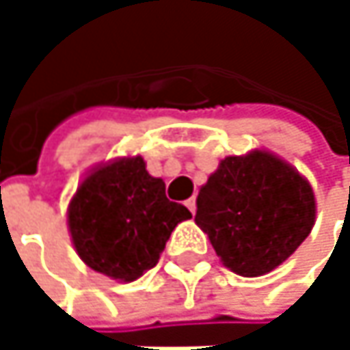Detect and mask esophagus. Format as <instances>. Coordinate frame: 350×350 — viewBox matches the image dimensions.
Returning <instances> with one entry per match:
<instances>
[{"label": "esophagus", "mask_w": 350, "mask_h": 350, "mask_svg": "<svg viewBox=\"0 0 350 350\" xmlns=\"http://www.w3.org/2000/svg\"><path fill=\"white\" fill-rule=\"evenodd\" d=\"M186 206H188V211L194 215V213H196V198H188V200H186Z\"/></svg>", "instance_id": "1"}]
</instances>
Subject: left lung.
I'll return each mask as SVG.
<instances>
[{"mask_svg":"<svg viewBox=\"0 0 350 350\" xmlns=\"http://www.w3.org/2000/svg\"><path fill=\"white\" fill-rule=\"evenodd\" d=\"M316 219L312 186L267 152L229 156L196 198V225L221 261L243 278L284 263L310 235Z\"/></svg>","mask_w":350,"mask_h":350,"instance_id":"left-lung-1","label":"left lung"}]
</instances>
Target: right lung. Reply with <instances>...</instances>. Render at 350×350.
Masks as SVG:
<instances>
[{
    "mask_svg": "<svg viewBox=\"0 0 350 350\" xmlns=\"http://www.w3.org/2000/svg\"><path fill=\"white\" fill-rule=\"evenodd\" d=\"M168 200L162 178L148 174L144 158H121L97 168L68 204L77 253L95 271L133 282L152 269L178 223L190 219Z\"/></svg>",
    "mask_w": 350,
    "mask_h": 350,
    "instance_id": "add662e5",
    "label": "right lung"
}]
</instances>
